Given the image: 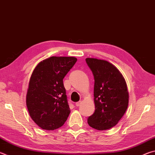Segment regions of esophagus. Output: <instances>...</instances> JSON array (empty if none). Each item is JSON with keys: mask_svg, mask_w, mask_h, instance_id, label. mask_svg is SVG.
I'll return each instance as SVG.
<instances>
[{"mask_svg": "<svg viewBox=\"0 0 155 155\" xmlns=\"http://www.w3.org/2000/svg\"><path fill=\"white\" fill-rule=\"evenodd\" d=\"M81 104V101H78V102H77V103H76V106L77 107H78V106H80V104Z\"/></svg>", "mask_w": 155, "mask_h": 155, "instance_id": "obj_1", "label": "esophagus"}]
</instances>
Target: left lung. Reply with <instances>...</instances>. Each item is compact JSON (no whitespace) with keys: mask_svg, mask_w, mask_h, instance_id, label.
Listing matches in <instances>:
<instances>
[{"mask_svg":"<svg viewBox=\"0 0 155 155\" xmlns=\"http://www.w3.org/2000/svg\"><path fill=\"white\" fill-rule=\"evenodd\" d=\"M94 78L95 111L88 117L91 127L99 130L115 127L127 111L128 93L121 73L104 60L85 59Z\"/></svg>","mask_w":155,"mask_h":155,"instance_id":"left-lung-1","label":"left lung"}]
</instances>
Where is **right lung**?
Instances as JSON below:
<instances>
[{"label": "right lung", "instance_id": "right-lung-1", "mask_svg": "<svg viewBox=\"0 0 155 155\" xmlns=\"http://www.w3.org/2000/svg\"><path fill=\"white\" fill-rule=\"evenodd\" d=\"M77 61L73 57H51L34 69L27 106L31 118L42 129H57L67 120L70 111L63 79Z\"/></svg>", "mask_w": 155, "mask_h": 155}]
</instances>
